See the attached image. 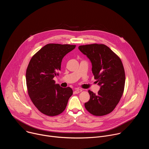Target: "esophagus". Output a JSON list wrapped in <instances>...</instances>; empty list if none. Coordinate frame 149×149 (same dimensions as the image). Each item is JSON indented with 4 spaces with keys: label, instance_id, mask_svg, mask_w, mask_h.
<instances>
[{
    "label": "esophagus",
    "instance_id": "obj_1",
    "mask_svg": "<svg viewBox=\"0 0 149 149\" xmlns=\"http://www.w3.org/2000/svg\"><path fill=\"white\" fill-rule=\"evenodd\" d=\"M81 91H82V90H81V89L77 88V89H75V91H74V93H75V94H78V93H80V92H81Z\"/></svg>",
    "mask_w": 149,
    "mask_h": 149
}]
</instances>
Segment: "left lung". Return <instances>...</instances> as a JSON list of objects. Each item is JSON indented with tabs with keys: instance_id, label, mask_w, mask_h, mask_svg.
<instances>
[{
	"instance_id": "obj_1",
	"label": "left lung",
	"mask_w": 149,
	"mask_h": 149,
	"mask_svg": "<svg viewBox=\"0 0 149 149\" xmlns=\"http://www.w3.org/2000/svg\"><path fill=\"white\" fill-rule=\"evenodd\" d=\"M78 49L91 62L92 72L100 87L97 95L88 90L90 99L85 107L94 116L107 114L115 109L124 91L125 77L122 62L103 44L81 45Z\"/></svg>"
}]
</instances>
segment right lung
Segmentation results:
<instances>
[{
    "mask_svg": "<svg viewBox=\"0 0 149 149\" xmlns=\"http://www.w3.org/2000/svg\"><path fill=\"white\" fill-rule=\"evenodd\" d=\"M75 45L49 44L31 58L26 72L29 95L35 107L49 116H55L65 109L73 91L55 84L54 78L61 70L63 58Z\"/></svg>",
    "mask_w": 149,
    "mask_h": 149,
    "instance_id": "add662e5",
    "label": "right lung"
}]
</instances>
